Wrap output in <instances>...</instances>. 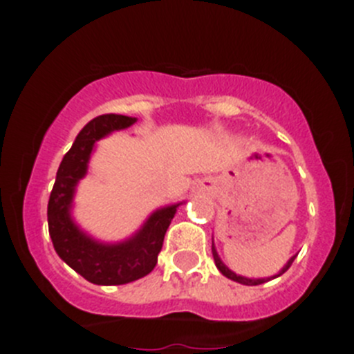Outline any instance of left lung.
I'll return each mask as SVG.
<instances>
[{
    "label": "left lung",
    "instance_id": "1",
    "mask_svg": "<svg viewBox=\"0 0 354 354\" xmlns=\"http://www.w3.org/2000/svg\"><path fill=\"white\" fill-rule=\"evenodd\" d=\"M212 254H214V262H215V266H217V269L221 270V272H223L224 276H226V278H230V279H233V281H236V283H242V285H260V283H266L267 279H270V278H258V279H251V278H244V276H239V274H235V272H233V270H230L228 267L224 266L223 263V260H221L219 258V254H217V251H215V245H214V242H212ZM294 258L296 257H292L290 260H288L287 262V266L283 267V269L279 270L278 274L276 276H272V278H278V276H281L285 272V270L288 269V267L292 266V262H294Z\"/></svg>",
    "mask_w": 354,
    "mask_h": 354
}]
</instances>
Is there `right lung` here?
Wrapping results in <instances>:
<instances>
[{"instance_id":"add662e5","label":"right lung","mask_w":354,"mask_h":354,"mask_svg":"<svg viewBox=\"0 0 354 354\" xmlns=\"http://www.w3.org/2000/svg\"><path fill=\"white\" fill-rule=\"evenodd\" d=\"M135 118L104 113L84 126L57 171L48 203V228L53 248L64 262L94 285H124L144 278L156 266L164 236L181 203L164 207L147 217L142 228L128 241L104 244L78 228L71 207L78 181L87 174L94 144L115 130H124Z\"/></svg>"}]
</instances>
